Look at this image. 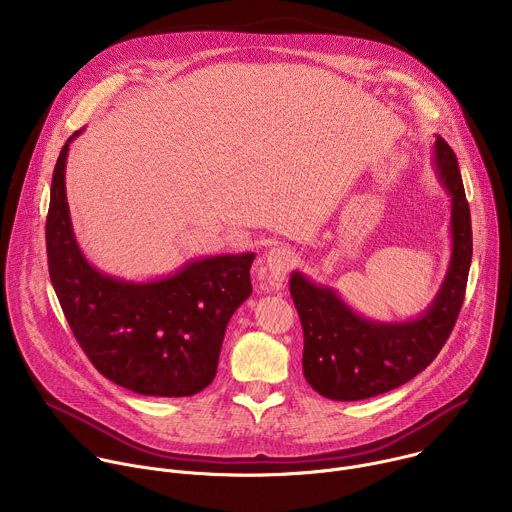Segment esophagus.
<instances>
[{"instance_id":"obj_1","label":"esophagus","mask_w":512,"mask_h":512,"mask_svg":"<svg viewBox=\"0 0 512 512\" xmlns=\"http://www.w3.org/2000/svg\"><path fill=\"white\" fill-rule=\"evenodd\" d=\"M298 257L296 253L287 249V247H273L267 251L265 259H263V265H265V271L269 275V279L273 281H281L287 271L296 265Z\"/></svg>"}]
</instances>
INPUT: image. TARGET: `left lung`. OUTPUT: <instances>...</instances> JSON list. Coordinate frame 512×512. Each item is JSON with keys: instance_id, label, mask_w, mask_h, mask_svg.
<instances>
[{"instance_id": "left-lung-1", "label": "left lung", "mask_w": 512, "mask_h": 512, "mask_svg": "<svg viewBox=\"0 0 512 512\" xmlns=\"http://www.w3.org/2000/svg\"><path fill=\"white\" fill-rule=\"evenodd\" d=\"M431 164L452 198V255L440 289L417 318H364L334 287L291 271L289 294L304 328V377L326 399L360 401L405 385L437 356L456 324L472 263L470 206L456 154L440 135L433 141Z\"/></svg>"}]
</instances>
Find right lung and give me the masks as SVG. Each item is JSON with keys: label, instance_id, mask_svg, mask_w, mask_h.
I'll return each mask as SVG.
<instances>
[{"label": "right lung", "instance_id": "right-lung-1", "mask_svg": "<svg viewBox=\"0 0 512 512\" xmlns=\"http://www.w3.org/2000/svg\"><path fill=\"white\" fill-rule=\"evenodd\" d=\"M58 156L46 218L48 271L66 322L95 369L148 397H190L214 375L227 324L251 296L255 253L186 261L178 271L133 281L97 269L83 253L66 202V158Z\"/></svg>", "mask_w": 512, "mask_h": 512}]
</instances>
